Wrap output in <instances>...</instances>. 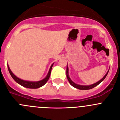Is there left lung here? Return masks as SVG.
I'll return each instance as SVG.
<instances>
[{
	"label": "left lung",
	"instance_id": "1",
	"mask_svg": "<svg viewBox=\"0 0 120 120\" xmlns=\"http://www.w3.org/2000/svg\"><path fill=\"white\" fill-rule=\"evenodd\" d=\"M68 71L69 70H68V64H67V79L68 80L69 83H70V84H71L72 86H73L74 87H75L76 88V89H80V90H89V89H93V88L94 87L97 86L99 84H100V83H101V82H102L103 80L105 79V77H106V75H107L108 73L109 72V70H108V72L106 73V74L104 75V77H103L102 79H101L99 81L96 82V83H94V84H90V85L85 86V85H80V84H76V83H75L74 82H72V80H71V79H70V76H69Z\"/></svg>",
	"mask_w": 120,
	"mask_h": 120
}]
</instances>
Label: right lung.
Masks as SVG:
<instances>
[{"label": "right lung", "mask_w": 120, "mask_h": 120, "mask_svg": "<svg viewBox=\"0 0 120 120\" xmlns=\"http://www.w3.org/2000/svg\"><path fill=\"white\" fill-rule=\"evenodd\" d=\"M53 64L51 65L50 66V69L49 70V72H48V74L46 76V77L44 78L42 80H40V81H37V82H31V81H26V80H22V79H19V78L17 77L16 75L12 72V71L10 69L9 65H8V68L9 72L10 74L11 75L12 77L13 78L14 80L17 83H18L19 84L21 85L22 86L26 88H29V89H37V88H39L40 87L43 86V85H45L46 83H47V82L49 80V77H50V72H51L52 68L53 67Z\"/></svg>", "instance_id": "obj_1"}]
</instances>
